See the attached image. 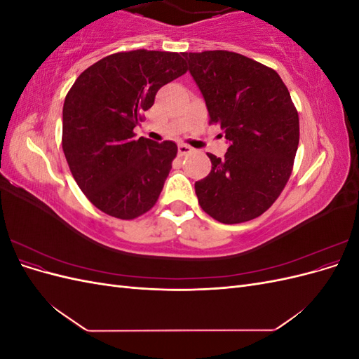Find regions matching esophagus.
<instances>
[{"instance_id": "obj_1", "label": "esophagus", "mask_w": 359, "mask_h": 359, "mask_svg": "<svg viewBox=\"0 0 359 359\" xmlns=\"http://www.w3.org/2000/svg\"><path fill=\"white\" fill-rule=\"evenodd\" d=\"M191 151H193V149H191L189 145H184V144H180V145H178V154H180L181 157L190 154Z\"/></svg>"}]
</instances>
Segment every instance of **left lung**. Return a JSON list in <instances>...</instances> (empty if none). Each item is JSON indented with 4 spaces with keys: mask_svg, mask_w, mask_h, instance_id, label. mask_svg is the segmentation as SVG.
I'll return each mask as SVG.
<instances>
[{
    "mask_svg": "<svg viewBox=\"0 0 359 359\" xmlns=\"http://www.w3.org/2000/svg\"><path fill=\"white\" fill-rule=\"evenodd\" d=\"M211 124L229 148L208 154L211 172L194 182L201 208L235 224L264 214L283 191L299 144V118L278 73L229 50L184 52Z\"/></svg>",
    "mask_w": 359,
    "mask_h": 359,
    "instance_id": "1",
    "label": "left lung"
}]
</instances>
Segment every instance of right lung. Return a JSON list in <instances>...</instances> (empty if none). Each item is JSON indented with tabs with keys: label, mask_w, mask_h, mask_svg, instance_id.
I'll list each match as a JSON object with an SVG mask.
<instances>
[{
	"label": "right lung",
	"mask_w": 359,
	"mask_h": 359,
	"mask_svg": "<svg viewBox=\"0 0 359 359\" xmlns=\"http://www.w3.org/2000/svg\"><path fill=\"white\" fill-rule=\"evenodd\" d=\"M186 72L177 52L137 49L107 55L74 81L62 107V151L100 211L132 220L156 205L178 148L135 139L133 128L161 86Z\"/></svg>",
	"instance_id": "add662e5"
}]
</instances>
